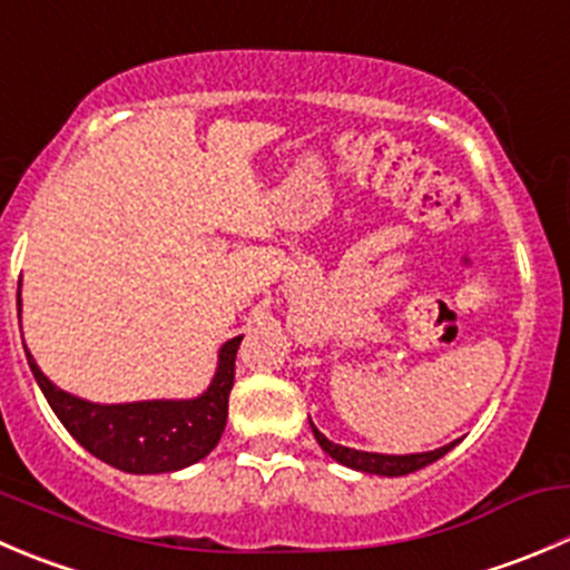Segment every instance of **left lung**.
I'll return each instance as SVG.
<instances>
[{"instance_id": "left-lung-1", "label": "left lung", "mask_w": 570, "mask_h": 570, "mask_svg": "<svg viewBox=\"0 0 570 570\" xmlns=\"http://www.w3.org/2000/svg\"><path fill=\"white\" fill-rule=\"evenodd\" d=\"M308 425H312L314 440L320 443V449H323L331 460H336L345 468H353V471L373 473V476H406V473H414L420 471V468L438 462L440 456H445L456 443H460V440H454V443L443 445V449L423 451V454H375V451H356L347 449V445L331 443V440L320 432L317 425L312 423V417H308Z\"/></svg>"}]
</instances>
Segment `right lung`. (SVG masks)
Instances as JSON below:
<instances>
[{"instance_id":"1","label":"right lung","mask_w":570,"mask_h":570,"mask_svg":"<svg viewBox=\"0 0 570 570\" xmlns=\"http://www.w3.org/2000/svg\"><path fill=\"white\" fill-rule=\"evenodd\" d=\"M16 303L21 314V292ZM239 342L242 336H234L219 347L214 379L200 395L130 403H94L71 395L43 375L27 347L24 353L43 397L66 432L110 468L145 476L184 471L217 449L228 423V395Z\"/></svg>"}]
</instances>
